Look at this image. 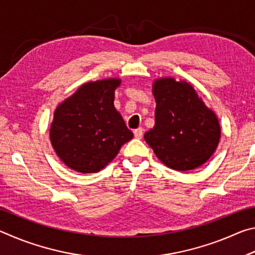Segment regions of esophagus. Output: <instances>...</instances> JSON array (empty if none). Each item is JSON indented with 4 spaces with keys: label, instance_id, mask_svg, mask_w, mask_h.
<instances>
[{
    "label": "esophagus",
    "instance_id": "1",
    "mask_svg": "<svg viewBox=\"0 0 255 255\" xmlns=\"http://www.w3.org/2000/svg\"><path fill=\"white\" fill-rule=\"evenodd\" d=\"M133 136H135L137 139H140V138L143 137V128L135 129V130H133Z\"/></svg>",
    "mask_w": 255,
    "mask_h": 255
}]
</instances>
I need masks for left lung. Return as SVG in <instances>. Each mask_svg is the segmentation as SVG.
<instances>
[{
  "label": "left lung",
  "instance_id": "8db88e82",
  "mask_svg": "<svg viewBox=\"0 0 255 255\" xmlns=\"http://www.w3.org/2000/svg\"><path fill=\"white\" fill-rule=\"evenodd\" d=\"M154 127L144 138L164 165L190 171L210 158L221 139V125L193 86L174 77L153 82Z\"/></svg>",
  "mask_w": 255,
  "mask_h": 255
}]
</instances>
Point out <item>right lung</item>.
<instances>
[{"instance_id": "add662e5", "label": "right lung", "mask_w": 255, "mask_h": 255, "mask_svg": "<svg viewBox=\"0 0 255 255\" xmlns=\"http://www.w3.org/2000/svg\"><path fill=\"white\" fill-rule=\"evenodd\" d=\"M120 83L118 77L88 82L55 109L50 143L70 169L97 173L133 137L114 105Z\"/></svg>"}]
</instances>
